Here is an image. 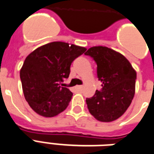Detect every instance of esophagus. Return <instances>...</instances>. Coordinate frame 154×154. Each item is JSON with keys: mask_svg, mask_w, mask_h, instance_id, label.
<instances>
[{"mask_svg": "<svg viewBox=\"0 0 154 154\" xmlns=\"http://www.w3.org/2000/svg\"><path fill=\"white\" fill-rule=\"evenodd\" d=\"M83 88H84V86H77L74 89H75L76 91H82L83 90Z\"/></svg>", "mask_w": 154, "mask_h": 154, "instance_id": "esophagus-1", "label": "esophagus"}]
</instances>
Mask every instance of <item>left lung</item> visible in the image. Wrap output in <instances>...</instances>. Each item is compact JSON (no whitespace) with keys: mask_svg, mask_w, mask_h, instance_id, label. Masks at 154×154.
Wrapping results in <instances>:
<instances>
[{"mask_svg":"<svg viewBox=\"0 0 154 154\" xmlns=\"http://www.w3.org/2000/svg\"><path fill=\"white\" fill-rule=\"evenodd\" d=\"M85 54L97 63L102 91L86 99L89 112L100 122L117 120L128 109L135 92L136 72L123 54L106 46H93Z\"/></svg>","mask_w":154,"mask_h":154,"instance_id":"obj_1","label":"left lung"}]
</instances>
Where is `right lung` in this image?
I'll list each match as a JSON object with an SVG mask.
<instances>
[{"label": "right lung", "instance_id": "obj_1", "mask_svg": "<svg viewBox=\"0 0 154 154\" xmlns=\"http://www.w3.org/2000/svg\"><path fill=\"white\" fill-rule=\"evenodd\" d=\"M86 49L63 42L42 45L28 54L20 69L25 100L34 112L45 118L64 111L72 97L61 86L70 73V66Z\"/></svg>", "mask_w": 154, "mask_h": 154}]
</instances>
